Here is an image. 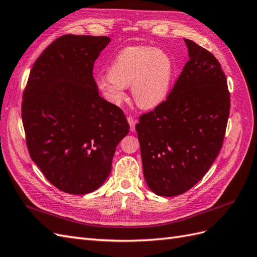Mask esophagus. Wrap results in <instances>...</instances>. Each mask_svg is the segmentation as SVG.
Segmentation results:
<instances>
[{
  "label": "esophagus",
  "mask_w": 257,
  "mask_h": 257,
  "mask_svg": "<svg viewBox=\"0 0 257 257\" xmlns=\"http://www.w3.org/2000/svg\"><path fill=\"white\" fill-rule=\"evenodd\" d=\"M127 120H128V122L130 124V131H131V133H134V131L136 130V122H137V120L134 118L133 116H128L127 117Z\"/></svg>",
  "instance_id": "34e87169"
}]
</instances>
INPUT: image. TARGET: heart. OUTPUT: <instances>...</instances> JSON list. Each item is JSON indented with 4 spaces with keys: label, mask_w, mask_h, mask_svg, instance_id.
Here are the masks:
<instances>
[{
    "label": "heart",
    "mask_w": 257,
    "mask_h": 257,
    "mask_svg": "<svg viewBox=\"0 0 257 257\" xmlns=\"http://www.w3.org/2000/svg\"><path fill=\"white\" fill-rule=\"evenodd\" d=\"M172 63L165 51L150 46H130L115 57L109 73L97 77V86L114 104L126 99V86L131 85L136 103L145 108L156 106L169 88Z\"/></svg>",
    "instance_id": "obj_1"
}]
</instances>
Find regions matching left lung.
<instances>
[{"instance_id": "8db88e82", "label": "left lung", "mask_w": 257, "mask_h": 257, "mask_svg": "<svg viewBox=\"0 0 257 257\" xmlns=\"http://www.w3.org/2000/svg\"><path fill=\"white\" fill-rule=\"evenodd\" d=\"M189 60L165 101L136 124L143 173L151 190L173 197L208 172L223 146L230 93L221 64L185 39Z\"/></svg>"}]
</instances>
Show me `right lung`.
I'll return each instance as SVG.
<instances>
[{"label":"right lung","mask_w":257,"mask_h":257,"mask_svg":"<svg viewBox=\"0 0 257 257\" xmlns=\"http://www.w3.org/2000/svg\"><path fill=\"white\" fill-rule=\"evenodd\" d=\"M107 36L65 34L34 62L21 117L31 159L51 184L85 195L111 173L116 146L129 133L122 109L100 97L93 63Z\"/></svg>","instance_id":"right-lung-1"}]
</instances>
